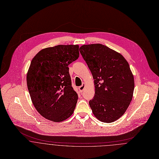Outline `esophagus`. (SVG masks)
Returning <instances> with one entry per match:
<instances>
[{
  "label": "esophagus",
  "instance_id": "obj_1",
  "mask_svg": "<svg viewBox=\"0 0 159 159\" xmlns=\"http://www.w3.org/2000/svg\"><path fill=\"white\" fill-rule=\"evenodd\" d=\"M85 84H83L80 87H79V91H80V92H83V91H84V89H85Z\"/></svg>",
  "mask_w": 159,
  "mask_h": 159
}]
</instances>
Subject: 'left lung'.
I'll list each match as a JSON object with an SVG mask.
<instances>
[{
    "label": "left lung",
    "mask_w": 159,
    "mask_h": 159,
    "mask_svg": "<svg viewBox=\"0 0 159 159\" xmlns=\"http://www.w3.org/2000/svg\"><path fill=\"white\" fill-rule=\"evenodd\" d=\"M92 74L95 93L89 101L99 121L111 123L123 116L132 101L134 79L123 56L101 44L79 49Z\"/></svg>",
    "instance_id": "obj_1"
}]
</instances>
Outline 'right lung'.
Instances as JSON below:
<instances>
[{
	"instance_id": "right-lung-1",
	"label": "right lung",
	"mask_w": 159,
	"mask_h": 159,
	"mask_svg": "<svg viewBox=\"0 0 159 159\" xmlns=\"http://www.w3.org/2000/svg\"><path fill=\"white\" fill-rule=\"evenodd\" d=\"M78 45H58L40 51L27 74L29 94L36 110L46 119L63 121L71 116L78 99L72 87L68 65L79 57Z\"/></svg>"
}]
</instances>
